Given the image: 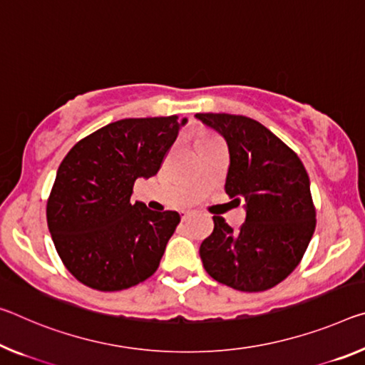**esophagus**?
<instances>
[{"label":"esophagus","mask_w":365,"mask_h":365,"mask_svg":"<svg viewBox=\"0 0 365 365\" xmlns=\"http://www.w3.org/2000/svg\"><path fill=\"white\" fill-rule=\"evenodd\" d=\"M192 214H193V211H183L182 212V219L185 221V219H188L190 216H192Z\"/></svg>","instance_id":"esophagus-1"}]
</instances>
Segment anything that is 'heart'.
Returning a JSON list of instances; mask_svg holds the SVG:
<instances>
[{
	"instance_id": "b5f03b06",
	"label": "heart",
	"mask_w": 365,
	"mask_h": 365,
	"mask_svg": "<svg viewBox=\"0 0 365 365\" xmlns=\"http://www.w3.org/2000/svg\"><path fill=\"white\" fill-rule=\"evenodd\" d=\"M207 136H211V135H203L201 138H207Z\"/></svg>"
}]
</instances>
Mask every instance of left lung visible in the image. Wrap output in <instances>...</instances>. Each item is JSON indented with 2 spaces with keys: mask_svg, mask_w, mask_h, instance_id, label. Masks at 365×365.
<instances>
[{
  "mask_svg": "<svg viewBox=\"0 0 365 365\" xmlns=\"http://www.w3.org/2000/svg\"><path fill=\"white\" fill-rule=\"evenodd\" d=\"M229 148L225 193L245 201V222L234 230L214 216L200 257L212 279L237 291L274 287L296 269L315 230L307 170L287 144L259 121L230 113H196Z\"/></svg>",
  "mask_w": 365,
  "mask_h": 365,
  "instance_id": "obj_1",
  "label": "left lung"
}]
</instances>
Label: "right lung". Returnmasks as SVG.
Wrapping results in <instances>:
<instances>
[{
	"instance_id": "add662e5",
	"label": "right lung",
	"mask_w": 365,
	"mask_h": 365,
	"mask_svg": "<svg viewBox=\"0 0 365 365\" xmlns=\"http://www.w3.org/2000/svg\"><path fill=\"white\" fill-rule=\"evenodd\" d=\"M187 123L177 115L113 121L74 144L58 167L47 222L63 264L84 286L123 291L159 268L180 214L131 203Z\"/></svg>"
}]
</instances>
